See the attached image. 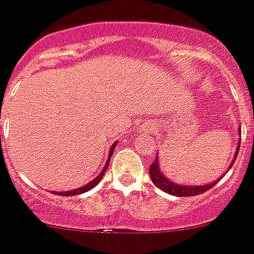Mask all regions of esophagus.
I'll return each instance as SVG.
<instances>
[{
	"label": "esophagus",
	"instance_id": "obj_1",
	"mask_svg": "<svg viewBox=\"0 0 254 254\" xmlns=\"http://www.w3.org/2000/svg\"><path fill=\"white\" fill-rule=\"evenodd\" d=\"M145 130H146V131L151 130V127H145Z\"/></svg>",
	"mask_w": 254,
	"mask_h": 254
}]
</instances>
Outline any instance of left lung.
Returning a JSON list of instances; mask_svg holds the SVG:
<instances>
[{"instance_id":"1","label":"left lung","mask_w":254,"mask_h":254,"mask_svg":"<svg viewBox=\"0 0 254 254\" xmlns=\"http://www.w3.org/2000/svg\"><path fill=\"white\" fill-rule=\"evenodd\" d=\"M239 133H241V131L239 130ZM240 141H241V138H240ZM239 148H240V143L238 145L236 152H235L234 162L231 163V166L228 167V170H230L231 167H232V164H234L235 160H236V158H238ZM148 172H150L151 181L154 183V185H155V187H158L160 190L166 191V193H168V194L177 195V197H191V195H198V194H201V193H205V191H207L209 189H211V188H213L214 185H215L216 183H218V181H219L220 179L223 177L222 176L219 180L214 181V183H211V184H207V185H195L194 187V185L175 184V183H172V181L168 180V179H167V177L162 174V171H160V168H159V162H158V158H155L154 163H152L151 166H150V170H148Z\"/></svg>"}]
</instances>
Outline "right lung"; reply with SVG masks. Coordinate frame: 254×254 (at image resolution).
I'll use <instances>...</instances> for the list:
<instances>
[{
    "mask_svg": "<svg viewBox=\"0 0 254 254\" xmlns=\"http://www.w3.org/2000/svg\"><path fill=\"white\" fill-rule=\"evenodd\" d=\"M117 143H113L112 147H111V150H109V155H108V159H107V163L106 166H104V168H103V171L100 172V175L99 176H96L92 181H90L88 184L83 185V187L78 188V189H74V190H69V191H53L55 194L57 195H75V194H82V193H84V191H88L90 189H92L94 187H96V185L99 184V181L102 180L103 176H104V174H106V171L108 170V164H109V160H111V156L113 155V150H115V147H116Z\"/></svg>",
    "mask_w": 254,
    "mask_h": 254,
    "instance_id": "1",
    "label": "right lung"
}]
</instances>
